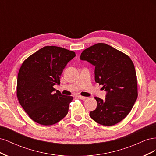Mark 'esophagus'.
Here are the masks:
<instances>
[{
	"mask_svg": "<svg viewBox=\"0 0 156 156\" xmlns=\"http://www.w3.org/2000/svg\"><path fill=\"white\" fill-rule=\"evenodd\" d=\"M77 97L80 99V100H84V99H86L87 97H84V96H80V95H78L77 96Z\"/></svg>",
	"mask_w": 156,
	"mask_h": 156,
	"instance_id": "1",
	"label": "esophagus"
}]
</instances>
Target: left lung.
Wrapping results in <instances>:
<instances>
[{
	"instance_id": "left-lung-1",
	"label": "left lung",
	"mask_w": 156,
	"mask_h": 156,
	"mask_svg": "<svg viewBox=\"0 0 156 156\" xmlns=\"http://www.w3.org/2000/svg\"><path fill=\"white\" fill-rule=\"evenodd\" d=\"M80 59L95 66V81L107 92L105 100L95 97L97 107L90 116L97 123L113 126L131 111L137 98V81L134 64L128 56L105 44L84 50Z\"/></svg>"
}]
</instances>
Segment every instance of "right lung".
<instances>
[{
	"label": "right lung",
	"instance_id": "obj_1",
	"mask_svg": "<svg viewBox=\"0 0 156 156\" xmlns=\"http://www.w3.org/2000/svg\"><path fill=\"white\" fill-rule=\"evenodd\" d=\"M75 56L71 51L56 46H45L28 57L19 71L17 96L30 119L40 124L57 123L68 112L73 97L54 93L60 75Z\"/></svg>",
	"mask_w": 156,
	"mask_h": 156
}]
</instances>
